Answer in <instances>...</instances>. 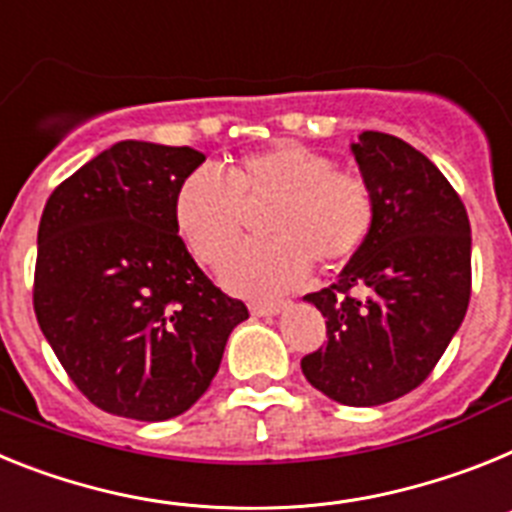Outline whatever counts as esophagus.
I'll return each mask as SVG.
<instances>
[{"mask_svg": "<svg viewBox=\"0 0 512 512\" xmlns=\"http://www.w3.org/2000/svg\"><path fill=\"white\" fill-rule=\"evenodd\" d=\"M286 306H288L286 301H252L250 311L255 314V317H273V314L283 311Z\"/></svg>", "mask_w": 512, "mask_h": 512, "instance_id": "1", "label": "esophagus"}]
</instances>
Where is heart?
Instances as JSON below:
<instances>
[{
	"label": "heart",
	"instance_id": "1",
	"mask_svg": "<svg viewBox=\"0 0 512 512\" xmlns=\"http://www.w3.org/2000/svg\"><path fill=\"white\" fill-rule=\"evenodd\" d=\"M273 201L262 216L270 237L242 244L221 268L237 293H281L309 273L311 262L342 265L363 250L376 224L371 182L337 170L332 157L299 141H278L226 167H198L175 190V226L195 257L219 265L247 226V206Z\"/></svg>",
	"mask_w": 512,
	"mask_h": 512
}]
</instances>
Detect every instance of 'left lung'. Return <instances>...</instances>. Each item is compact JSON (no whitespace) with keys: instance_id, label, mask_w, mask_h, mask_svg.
<instances>
[{"instance_id":"obj_1","label":"left lung","mask_w":512,"mask_h":512,"mask_svg":"<svg viewBox=\"0 0 512 512\" xmlns=\"http://www.w3.org/2000/svg\"><path fill=\"white\" fill-rule=\"evenodd\" d=\"M353 154L376 224L337 283L304 296L322 311L327 342L301 371L335 402L376 407L428 379L464 322L471 229L459 193L415 146L363 131Z\"/></svg>"}]
</instances>
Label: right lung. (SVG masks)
I'll list each match as a JSON object with an SVG mask.
<instances>
[{"label": "right lung", "mask_w": 512, "mask_h": 512, "mask_svg": "<svg viewBox=\"0 0 512 512\" xmlns=\"http://www.w3.org/2000/svg\"><path fill=\"white\" fill-rule=\"evenodd\" d=\"M206 154L121 141L53 190L38 226L33 309L95 407L159 422L190 410L250 317L195 265L175 190Z\"/></svg>", "instance_id": "1"}]
</instances>
